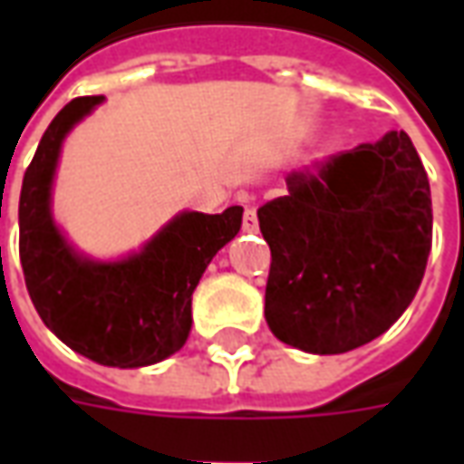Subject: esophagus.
I'll list each match as a JSON object with an SVG mask.
<instances>
[{"mask_svg":"<svg viewBox=\"0 0 464 464\" xmlns=\"http://www.w3.org/2000/svg\"><path fill=\"white\" fill-rule=\"evenodd\" d=\"M243 231L246 233H256L258 231V216H256V206H246V211H243Z\"/></svg>","mask_w":464,"mask_h":464,"instance_id":"34e87169","label":"esophagus"}]
</instances>
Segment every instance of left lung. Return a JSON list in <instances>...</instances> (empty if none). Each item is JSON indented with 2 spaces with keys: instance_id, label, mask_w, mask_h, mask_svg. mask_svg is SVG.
<instances>
[{
  "instance_id": "8db88e82",
  "label": "left lung",
  "mask_w": 464,
  "mask_h": 464,
  "mask_svg": "<svg viewBox=\"0 0 464 464\" xmlns=\"http://www.w3.org/2000/svg\"><path fill=\"white\" fill-rule=\"evenodd\" d=\"M258 208L271 246L266 321L278 341L335 355L375 341L425 276L432 201L405 131L293 171Z\"/></svg>"
}]
</instances>
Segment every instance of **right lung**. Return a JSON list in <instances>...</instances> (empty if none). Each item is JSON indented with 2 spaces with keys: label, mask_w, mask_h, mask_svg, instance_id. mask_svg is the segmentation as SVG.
I'll list each match as a JSON object with an SVG mask.
<instances>
[{
  "label": "right lung",
  "mask_w": 464,
  "mask_h": 464,
  "mask_svg": "<svg viewBox=\"0 0 464 464\" xmlns=\"http://www.w3.org/2000/svg\"><path fill=\"white\" fill-rule=\"evenodd\" d=\"M104 96H79L54 116L19 196V258L26 291L56 338L109 368L166 360L191 333V295L206 266L241 231L243 208L183 211L123 261H89L52 218V181L62 141Z\"/></svg>",
  "instance_id": "add662e5"
}]
</instances>
